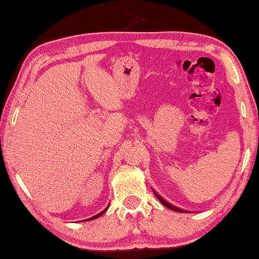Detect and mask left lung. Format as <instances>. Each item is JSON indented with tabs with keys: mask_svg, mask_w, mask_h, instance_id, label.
<instances>
[{
	"mask_svg": "<svg viewBox=\"0 0 259 259\" xmlns=\"http://www.w3.org/2000/svg\"><path fill=\"white\" fill-rule=\"evenodd\" d=\"M155 194H156V193H155ZM156 196H157V199H159V200L161 201V202L165 205L166 208H169V209H171V210H175V211H183V210L178 209V208H176V207H174V205H171V204H170V203L166 202V201H164L163 199H162L161 196H159V195H157V194H156Z\"/></svg>",
	"mask_w": 259,
	"mask_h": 259,
	"instance_id": "left-lung-1",
	"label": "left lung"
}]
</instances>
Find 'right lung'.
I'll use <instances>...</instances> for the list:
<instances>
[{
	"mask_svg": "<svg viewBox=\"0 0 259 259\" xmlns=\"http://www.w3.org/2000/svg\"><path fill=\"white\" fill-rule=\"evenodd\" d=\"M106 209H107V208H106ZM106 209H105V210H103V211H102V212H99L98 214H96V216H94V217H91V218H90V221H93V219H95V218H98L99 216H102V214H103V213H104L105 211H106Z\"/></svg>",
	"mask_w": 259,
	"mask_h": 259,
	"instance_id": "1",
	"label": "right lung"
}]
</instances>
